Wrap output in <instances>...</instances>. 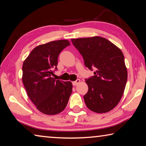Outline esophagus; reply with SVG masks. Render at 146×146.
<instances>
[{
	"label": "esophagus",
	"mask_w": 146,
	"mask_h": 146,
	"mask_svg": "<svg viewBox=\"0 0 146 146\" xmlns=\"http://www.w3.org/2000/svg\"><path fill=\"white\" fill-rule=\"evenodd\" d=\"M80 82V79H77V80H76L75 81H73L72 83H73V86H77V85H78V84H79Z\"/></svg>",
	"instance_id": "34e87169"
}]
</instances>
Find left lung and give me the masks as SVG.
Returning <instances> with one entry per match:
<instances>
[{"instance_id": "1", "label": "left lung", "mask_w": 146, "mask_h": 146, "mask_svg": "<svg viewBox=\"0 0 146 146\" xmlns=\"http://www.w3.org/2000/svg\"><path fill=\"white\" fill-rule=\"evenodd\" d=\"M84 58L86 67L94 76L86 79L88 91L84 96L86 105L96 113H106L117 106L123 96L127 70L122 51L100 36L71 39Z\"/></svg>"}]
</instances>
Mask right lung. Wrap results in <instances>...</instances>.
Listing matches in <instances>:
<instances>
[{
	"mask_svg": "<svg viewBox=\"0 0 146 146\" xmlns=\"http://www.w3.org/2000/svg\"><path fill=\"white\" fill-rule=\"evenodd\" d=\"M69 45L70 43L66 40L38 45L23 62L22 80L28 96L37 109L45 114L62 112L72 93L71 82L52 77L53 70L57 69L59 54Z\"/></svg>",
	"mask_w": 146,
	"mask_h": 146,
	"instance_id": "1",
	"label": "right lung"
}]
</instances>
